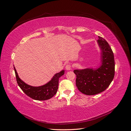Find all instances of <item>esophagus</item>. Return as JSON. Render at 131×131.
<instances>
[{
	"label": "esophagus",
	"instance_id": "esophagus-1",
	"mask_svg": "<svg viewBox=\"0 0 131 131\" xmlns=\"http://www.w3.org/2000/svg\"><path fill=\"white\" fill-rule=\"evenodd\" d=\"M66 69L67 70H70L71 69V65L70 63H69V64H68V65H66Z\"/></svg>",
	"mask_w": 131,
	"mask_h": 131
}]
</instances>
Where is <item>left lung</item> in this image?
I'll list each match as a JSON object with an SVG mask.
<instances>
[{"mask_svg":"<svg viewBox=\"0 0 131 131\" xmlns=\"http://www.w3.org/2000/svg\"><path fill=\"white\" fill-rule=\"evenodd\" d=\"M97 43L101 50V65L95 69L74 70L76 86L81 93L88 95L97 94L109 86L115 75L114 53L109 44L98 37Z\"/></svg>","mask_w":131,"mask_h":131,"instance_id":"1","label":"left lung"}]
</instances>
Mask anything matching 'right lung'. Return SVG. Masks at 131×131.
<instances>
[{
  "instance_id": "obj_1",
  "label": "right lung",
  "mask_w": 131,
  "mask_h": 131,
  "mask_svg": "<svg viewBox=\"0 0 131 131\" xmlns=\"http://www.w3.org/2000/svg\"><path fill=\"white\" fill-rule=\"evenodd\" d=\"M18 86L25 94L33 99L37 100H46L51 98L57 93L58 89L59 78L65 73L62 70L56 73L51 80L46 84L39 87H33L25 83L18 77L16 70L14 67Z\"/></svg>"
}]
</instances>
